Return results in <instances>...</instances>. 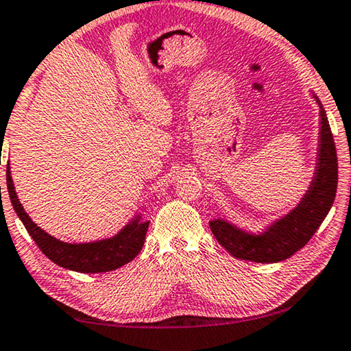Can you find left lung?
Returning <instances> with one entry per match:
<instances>
[{
  "mask_svg": "<svg viewBox=\"0 0 351 351\" xmlns=\"http://www.w3.org/2000/svg\"><path fill=\"white\" fill-rule=\"evenodd\" d=\"M317 104L322 121L319 165L314 182L300 206L269 226L262 235L246 234L224 219L210 221L215 239L234 257L258 263L285 261L312 239L330 212L337 191V154L326 112L319 99Z\"/></svg>",
  "mask_w": 351,
  "mask_h": 351,
  "instance_id": "8db88e82",
  "label": "left lung"
}]
</instances>
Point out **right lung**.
Here are the masks:
<instances>
[{"label":"right lung","instance_id":"1","mask_svg":"<svg viewBox=\"0 0 351 351\" xmlns=\"http://www.w3.org/2000/svg\"><path fill=\"white\" fill-rule=\"evenodd\" d=\"M6 180L9 197L15 213L19 215L21 223L25 224L26 230L32 237V240L36 241V245L39 246V250L56 265L80 273H105L125 265L141 251L145 240V232L149 228V221L141 223L138 217L112 239L95 241V243H64V241L53 239L47 232L37 228V224L32 223L31 218L26 215L17 194H15L9 165L6 171Z\"/></svg>","mask_w":351,"mask_h":351}]
</instances>
